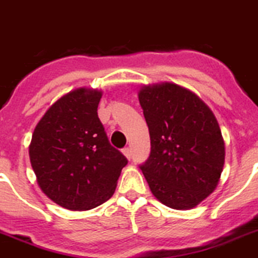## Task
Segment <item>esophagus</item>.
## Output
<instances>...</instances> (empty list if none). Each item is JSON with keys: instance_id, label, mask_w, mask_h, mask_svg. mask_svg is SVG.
I'll return each instance as SVG.
<instances>
[{"instance_id": "esophagus-1", "label": "esophagus", "mask_w": 258, "mask_h": 258, "mask_svg": "<svg viewBox=\"0 0 258 258\" xmlns=\"http://www.w3.org/2000/svg\"><path fill=\"white\" fill-rule=\"evenodd\" d=\"M122 151H123V154H124V155H126L127 159H131V156H132L131 149H130V148H124Z\"/></svg>"}]
</instances>
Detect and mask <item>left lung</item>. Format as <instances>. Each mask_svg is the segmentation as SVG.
Wrapping results in <instances>:
<instances>
[{"label":"left lung","instance_id":"obj_1","mask_svg":"<svg viewBox=\"0 0 258 258\" xmlns=\"http://www.w3.org/2000/svg\"><path fill=\"white\" fill-rule=\"evenodd\" d=\"M139 100L151 145L140 169L151 192L168 208H195L223 172L225 148L215 115L199 96L170 83L144 86Z\"/></svg>","mask_w":258,"mask_h":258}]
</instances>
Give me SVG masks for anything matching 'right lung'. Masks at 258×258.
I'll use <instances>...</instances> for the list:
<instances>
[{"instance_id": "add662e5", "label": "right lung", "mask_w": 258, "mask_h": 258, "mask_svg": "<svg viewBox=\"0 0 258 258\" xmlns=\"http://www.w3.org/2000/svg\"><path fill=\"white\" fill-rule=\"evenodd\" d=\"M102 93L66 94L38 122L29 146L42 191L69 210H90L114 194L126 156L110 145L98 117Z\"/></svg>"}]
</instances>
